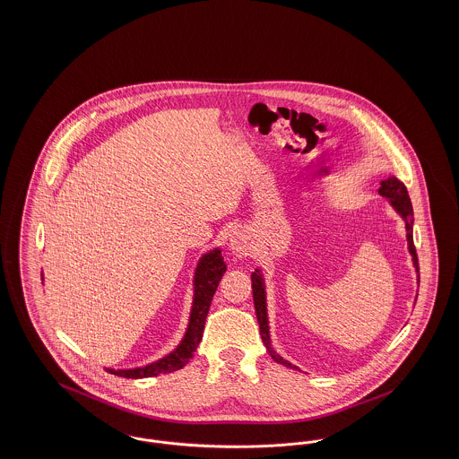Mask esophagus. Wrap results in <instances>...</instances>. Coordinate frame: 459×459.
<instances>
[{"mask_svg": "<svg viewBox=\"0 0 459 459\" xmlns=\"http://www.w3.org/2000/svg\"><path fill=\"white\" fill-rule=\"evenodd\" d=\"M229 249L236 258H247L253 255V239L247 232H236L229 240Z\"/></svg>", "mask_w": 459, "mask_h": 459, "instance_id": "1", "label": "esophagus"}]
</instances>
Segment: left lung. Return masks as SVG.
I'll return each instance as SVG.
<instances>
[{
    "label": "left lung",
    "mask_w": 459,
    "mask_h": 459,
    "mask_svg": "<svg viewBox=\"0 0 459 459\" xmlns=\"http://www.w3.org/2000/svg\"><path fill=\"white\" fill-rule=\"evenodd\" d=\"M378 195L385 199H389L391 206L395 210V213L404 221L406 227V240H408V251L411 255V262L415 266L416 272H420L418 268V256H416L415 244H413V206H411V199L408 195L406 186L394 175H389L387 178L380 180V189ZM251 282H253V301H255V311H256V318L260 324V333H262L263 344L268 351V354L272 356L273 361L284 365L287 368H294L299 370L298 367H294L292 363H289L284 359L277 351L272 346V339H270V327H268V311H266V287H264V279H263V272L260 268H256L251 273ZM420 282V277H418Z\"/></svg>",
    "instance_id": "1"
}]
</instances>
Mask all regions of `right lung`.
I'll list each match as a JSON object with an SVG mask.
<instances>
[{"mask_svg": "<svg viewBox=\"0 0 459 459\" xmlns=\"http://www.w3.org/2000/svg\"><path fill=\"white\" fill-rule=\"evenodd\" d=\"M225 270H227V264L223 262L220 247L204 253L199 258L196 272H195V281H193L195 298H193V306H191L189 324H187L180 344L172 352H169L167 356L160 358L158 361L150 363L146 367L126 368V370H115V368H105V370L113 375H118V377H126V378H148V377H156L161 373H172V371L180 370L182 367H186L189 363V359L193 358V354L196 352L197 346L203 339L206 315H208L213 294L219 287Z\"/></svg>", "mask_w": 459, "mask_h": 459, "instance_id": "right-lung-1", "label": "right lung"}]
</instances>
